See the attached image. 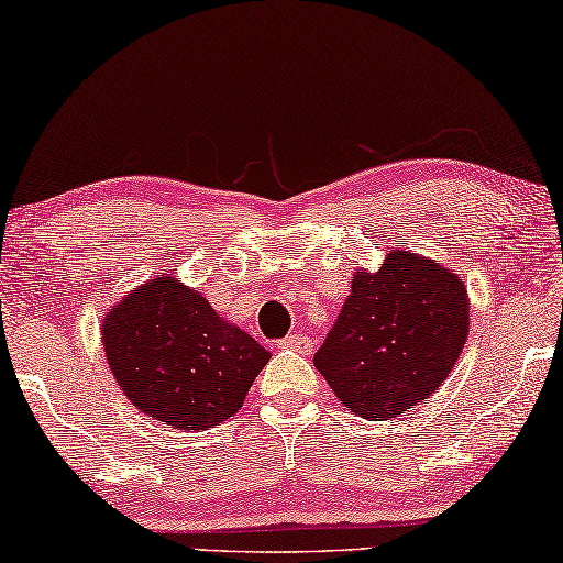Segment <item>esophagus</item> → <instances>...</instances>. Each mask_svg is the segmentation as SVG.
<instances>
[{
    "instance_id": "esophagus-1",
    "label": "esophagus",
    "mask_w": 563,
    "mask_h": 563,
    "mask_svg": "<svg viewBox=\"0 0 563 563\" xmlns=\"http://www.w3.org/2000/svg\"><path fill=\"white\" fill-rule=\"evenodd\" d=\"M311 339L303 334V331H294V334L284 336L279 342V349H289V352H299V354H309L311 352Z\"/></svg>"
}]
</instances>
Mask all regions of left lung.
Returning <instances> with one entry per match:
<instances>
[{"label":"left lung","mask_w":563,"mask_h":563,"mask_svg":"<svg viewBox=\"0 0 563 563\" xmlns=\"http://www.w3.org/2000/svg\"><path fill=\"white\" fill-rule=\"evenodd\" d=\"M468 334L464 282L427 256L391 252L356 272L314 366L349 411L386 421L429 399Z\"/></svg>","instance_id":"obj_1"}]
</instances>
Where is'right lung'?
<instances>
[{
  "instance_id": "obj_1",
  "label": "right lung",
  "mask_w": 563,
  "mask_h": 563,
  "mask_svg": "<svg viewBox=\"0 0 563 563\" xmlns=\"http://www.w3.org/2000/svg\"><path fill=\"white\" fill-rule=\"evenodd\" d=\"M101 342L114 379L136 409L195 431L236 413L272 358L172 276L146 282L109 311Z\"/></svg>"
}]
</instances>
